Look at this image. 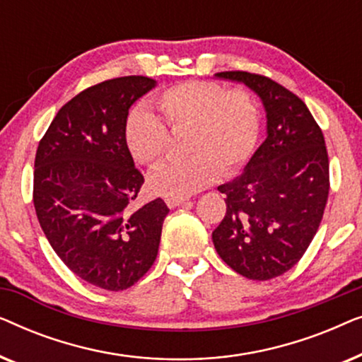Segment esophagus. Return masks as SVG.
<instances>
[{
    "mask_svg": "<svg viewBox=\"0 0 362 362\" xmlns=\"http://www.w3.org/2000/svg\"><path fill=\"white\" fill-rule=\"evenodd\" d=\"M186 201H187V197H182V196H166L165 197V202L168 204V207H176Z\"/></svg>",
    "mask_w": 362,
    "mask_h": 362,
    "instance_id": "obj_1",
    "label": "esophagus"
}]
</instances>
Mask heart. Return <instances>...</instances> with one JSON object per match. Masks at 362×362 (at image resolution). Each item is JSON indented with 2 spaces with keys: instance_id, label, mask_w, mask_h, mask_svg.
<instances>
[{
  "instance_id": "heart-1",
  "label": "heart",
  "mask_w": 362,
  "mask_h": 362,
  "mask_svg": "<svg viewBox=\"0 0 362 362\" xmlns=\"http://www.w3.org/2000/svg\"><path fill=\"white\" fill-rule=\"evenodd\" d=\"M156 107L173 133H186L187 158L163 163L150 175L156 194L185 196L232 175L254 155L260 135L259 107L247 90L187 81L168 87ZM123 140L140 165L155 166L170 150L171 135L155 113L136 107L123 125Z\"/></svg>"
}]
</instances>
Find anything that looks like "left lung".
Returning <instances> with one entry per match:
<instances>
[{"label": "left lung", "instance_id": "1", "mask_svg": "<svg viewBox=\"0 0 362 362\" xmlns=\"http://www.w3.org/2000/svg\"><path fill=\"white\" fill-rule=\"evenodd\" d=\"M216 77L245 83L262 98L267 138L242 175L217 187L227 211L212 242L237 274L270 280L298 264L323 219L329 191L325 136L305 102L272 78L244 71Z\"/></svg>", "mask_w": 362, "mask_h": 362}]
</instances>
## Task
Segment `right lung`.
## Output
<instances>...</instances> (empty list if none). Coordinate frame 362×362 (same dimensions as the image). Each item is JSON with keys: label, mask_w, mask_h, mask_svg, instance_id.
<instances>
[{"label": "right lung", "mask_w": 362, "mask_h": 362, "mask_svg": "<svg viewBox=\"0 0 362 362\" xmlns=\"http://www.w3.org/2000/svg\"><path fill=\"white\" fill-rule=\"evenodd\" d=\"M156 82L127 76L77 93L54 117L34 160L33 201L49 244L78 279L120 291L158 255L161 197L133 209L145 180L123 140L128 110Z\"/></svg>", "instance_id": "right-lung-1"}]
</instances>
